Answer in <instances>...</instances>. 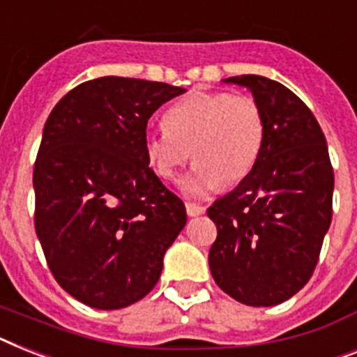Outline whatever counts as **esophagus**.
Masks as SVG:
<instances>
[{
	"label": "esophagus",
	"mask_w": 357,
	"mask_h": 357,
	"mask_svg": "<svg viewBox=\"0 0 357 357\" xmlns=\"http://www.w3.org/2000/svg\"><path fill=\"white\" fill-rule=\"evenodd\" d=\"M185 208H187L188 216H199V214L205 213V207H202V205H196V204H187L185 205Z\"/></svg>",
	"instance_id": "esophagus-1"
}]
</instances>
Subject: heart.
<instances>
[{"instance_id":"obj_1","label":"heart","mask_w":357,"mask_h":357,"mask_svg":"<svg viewBox=\"0 0 357 357\" xmlns=\"http://www.w3.org/2000/svg\"><path fill=\"white\" fill-rule=\"evenodd\" d=\"M167 128L144 135V153L159 178H179L190 161L194 169L183 192L194 198L231 187L253 170L266 135L259 102L249 95L198 93L169 109Z\"/></svg>"}]
</instances>
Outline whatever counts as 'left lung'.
I'll return each mask as SVG.
<instances>
[{"label":"left lung","instance_id":"obj_1","mask_svg":"<svg viewBox=\"0 0 357 357\" xmlns=\"http://www.w3.org/2000/svg\"><path fill=\"white\" fill-rule=\"evenodd\" d=\"M253 93L266 135L253 170L207 214L214 282L248 306H275L308 282L332 222L334 169L317 119L294 91L259 75L225 78Z\"/></svg>","mask_w":357,"mask_h":357}]
</instances>
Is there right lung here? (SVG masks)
Listing matches in <instances>:
<instances>
[{
    "instance_id": "right-lung-1",
    "label": "right lung",
    "mask_w": 357,
    "mask_h": 357,
    "mask_svg": "<svg viewBox=\"0 0 357 357\" xmlns=\"http://www.w3.org/2000/svg\"><path fill=\"white\" fill-rule=\"evenodd\" d=\"M183 88L100 77L60 98L34 163V227L56 282L80 303L119 310L152 291L187 224L183 202L144 153L152 113Z\"/></svg>"
}]
</instances>
